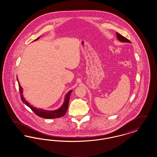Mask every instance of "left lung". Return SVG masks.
<instances>
[{"mask_svg":"<svg viewBox=\"0 0 157 157\" xmlns=\"http://www.w3.org/2000/svg\"><path fill=\"white\" fill-rule=\"evenodd\" d=\"M116 34H117V37L120 42H124V43H130L131 42L126 37H124L123 36H122L121 34L118 33V32H116Z\"/></svg>","mask_w":157,"mask_h":157,"instance_id":"obj_1","label":"left lung"}]
</instances>
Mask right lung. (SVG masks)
<instances>
[{
    "instance_id": "right-lung-1",
    "label": "right lung",
    "mask_w": 157,
    "mask_h": 157,
    "mask_svg": "<svg viewBox=\"0 0 157 157\" xmlns=\"http://www.w3.org/2000/svg\"><path fill=\"white\" fill-rule=\"evenodd\" d=\"M40 37H37V39H36L33 41L37 40L40 38ZM17 80L18 84H19V92H20V94H21V98L22 101L26 106H28L29 108H30V109L33 112H35L37 116L40 117L41 118H46V119H53V118H58L62 117H63V115H65L66 112L67 111V108H68V104H69L70 95H71V92H72V90H71L66 94V95L65 97L64 102H63L62 105L60 107L59 109H56V110H53V111H48V110L42 109H40V108H36V107H34L32 105H30V104L25 99V98L23 97V88H22V86H21L20 83L19 82V80L17 79Z\"/></svg>"
}]
</instances>
